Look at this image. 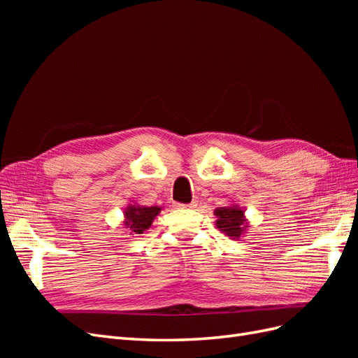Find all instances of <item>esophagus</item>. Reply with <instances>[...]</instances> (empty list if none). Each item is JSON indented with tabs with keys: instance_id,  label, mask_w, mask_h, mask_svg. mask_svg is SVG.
Here are the masks:
<instances>
[{
	"instance_id": "1",
	"label": "esophagus",
	"mask_w": 358,
	"mask_h": 358,
	"mask_svg": "<svg viewBox=\"0 0 358 358\" xmlns=\"http://www.w3.org/2000/svg\"><path fill=\"white\" fill-rule=\"evenodd\" d=\"M196 203H194V201H191L189 204H180V203H175V208L176 209H194V208H196Z\"/></svg>"
}]
</instances>
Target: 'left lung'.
<instances>
[{
    "instance_id": "obj_1",
    "label": "left lung",
    "mask_w": 358,
    "mask_h": 358,
    "mask_svg": "<svg viewBox=\"0 0 358 358\" xmlns=\"http://www.w3.org/2000/svg\"><path fill=\"white\" fill-rule=\"evenodd\" d=\"M213 215L216 216V229L229 236L230 239L241 241V237L249 230V221L245 216V209L239 208V204L216 208Z\"/></svg>"
}]
</instances>
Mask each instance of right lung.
I'll list each match as a JSON object with an SVG mask.
<instances>
[{
  "instance_id": "add662e5",
  "label": "right lung",
  "mask_w": 358,
  "mask_h": 358,
  "mask_svg": "<svg viewBox=\"0 0 358 358\" xmlns=\"http://www.w3.org/2000/svg\"><path fill=\"white\" fill-rule=\"evenodd\" d=\"M159 206H140L137 203H128L124 209V227L129 234H143L149 230L154 220L159 215Z\"/></svg>"
}]
</instances>
